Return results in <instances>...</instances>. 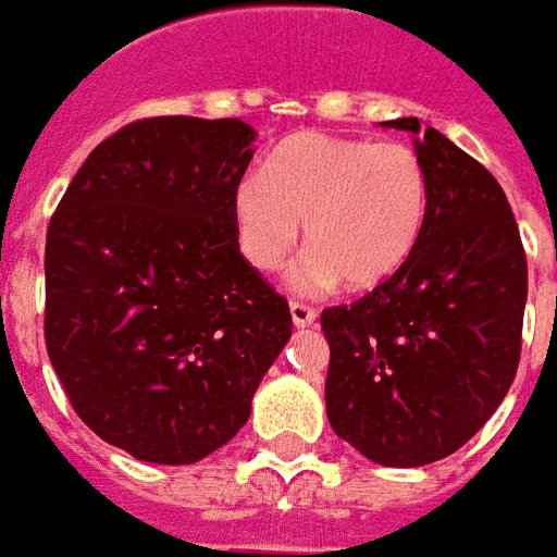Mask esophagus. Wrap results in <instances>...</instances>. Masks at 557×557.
Wrapping results in <instances>:
<instances>
[{
  "mask_svg": "<svg viewBox=\"0 0 557 557\" xmlns=\"http://www.w3.org/2000/svg\"><path fill=\"white\" fill-rule=\"evenodd\" d=\"M292 322H295V329H307V325H313L317 322V310L310 305H301V301H292L289 305Z\"/></svg>",
  "mask_w": 557,
  "mask_h": 557,
  "instance_id": "esophagus-1",
  "label": "esophagus"
}]
</instances>
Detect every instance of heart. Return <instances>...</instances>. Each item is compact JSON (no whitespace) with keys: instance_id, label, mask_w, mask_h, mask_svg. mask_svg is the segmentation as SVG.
I'll return each instance as SVG.
<instances>
[{"instance_id":"1","label":"heart","mask_w":557,"mask_h":557,"mask_svg":"<svg viewBox=\"0 0 557 557\" xmlns=\"http://www.w3.org/2000/svg\"><path fill=\"white\" fill-rule=\"evenodd\" d=\"M431 211L422 157L400 141L301 132L268 153L232 189V223L247 265L271 274L301 238L313 250L298 271L307 289L344 280L376 289L413 259Z\"/></svg>"}]
</instances>
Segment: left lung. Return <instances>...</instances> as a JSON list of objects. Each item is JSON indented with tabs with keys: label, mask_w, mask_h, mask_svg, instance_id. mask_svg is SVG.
I'll return each mask as SVG.
<instances>
[{
	"label": "left lung",
	"mask_w": 557,
	"mask_h": 557,
	"mask_svg": "<svg viewBox=\"0 0 557 557\" xmlns=\"http://www.w3.org/2000/svg\"><path fill=\"white\" fill-rule=\"evenodd\" d=\"M431 211L413 259L356 305L322 310L334 434L383 468L441 461L507 398L522 352L528 262L504 189L416 116Z\"/></svg>",
	"instance_id": "1"
}]
</instances>
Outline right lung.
Here are the masks:
<instances>
[{"instance_id": "1", "label": "right lung", "mask_w": 557, "mask_h": 557, "mask_svg": "<svg viewBox=\"0 0 557 557\" xmlns=\"http://www.w3.org/2000/svg\"><path fill=\"white\" fill-rule=\"evenodd\" d=\"M252 141L240 120H138L89 153L48 225L50 364L75 413L138 461L216 453L289 344V305L232 223Z\"/></svg>"}]
</instances>
